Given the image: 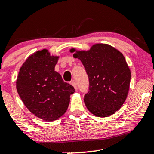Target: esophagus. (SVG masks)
Wrapping results in <instances>:
<instances>
[{"label":"esophagus","instance_id":"obj_1","mask_svg":"<svg viewBox=\"0 0 154 154\" xmlns=\"http://www.w3.org/2000/svg\"><path fill=\"white\" fill-rule=\"evenodd\" d=\"M71 84L72 85L74 86V88H75V91H77V83H76V82L75 80H72Z\"/></svg>","mask_w":154,"mask_h":154}]
</instances>
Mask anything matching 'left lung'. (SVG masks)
Masks as SVG:
<instances>
[{
	"mask_svg": "<svg viewBox=\"0 0 154 154\" xmlns=\"http://www.w3.org/2000/svg\"><path fill=\"white\" fill-rule=\"evenodd\" d=\"M73 56L82 61L89 79V89L84 96L88 110L100 117L114 114L126 100L131 78L123 54L111 45L98 43Z\"/></svg>",
	"mask_w": 154,
	"mask_h": 154,
	"instance_id": "1",
	"label": "left lung"
}]
</instances>
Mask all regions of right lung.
<instances>
[{"instance_id": "right-lung-1", "label": "right lung", "mask_w": 154, "mask_h": 154, "mask_svg": "<svg viewBox=\"0 0 154 154\" xmlns=\"http://www.w3.org/2000/svg\"><path fill=\"white\" fill-rule=\"evenodd\" d=\"M58 59L46 49L37 51L23 63L17 79V92L26 107L48 122L59 119L66 112L70 95L75 91L55 71Z\"/></svg>"}]
</instances>
